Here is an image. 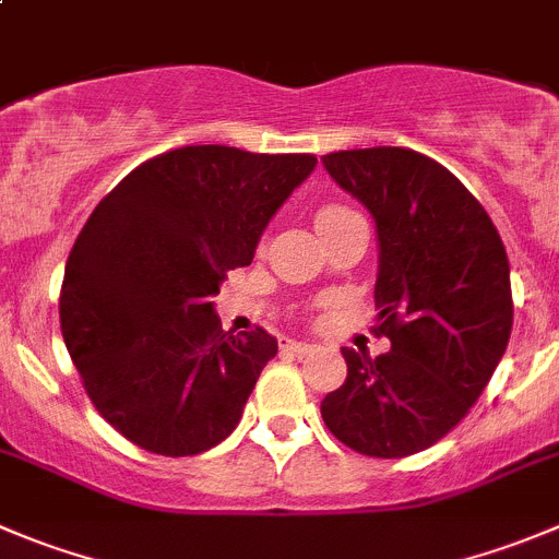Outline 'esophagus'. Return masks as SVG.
<instances>
[{"mask_svg":"<svg viewBox=\"0 0 559 559\" xmlns=\"http://www.w3.org/2000/svg\"><path fill=\"white\" fill-rule=\"evenodd\" d=\"M280 348H283V350H294V354H310V350H316V345H312V343H301V340L285 337L283 343H280Z\"/></svg>","mask_w":559,"mask_h":559,"instance_id":"1","label":"esophagus"}]
</instances>
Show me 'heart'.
Here are the masks:
<instances>
[{"mask_svg":"<svg viewBox=\"0 0 559 559\" xmlns=\"http://www.w3.org/2000/svg\"><path fill=\"white\" fill-rule=\"evenodd\" d=\"M350 216H356V214L350 209H345V205L326 203V205H321V209L316 211V227L321 230V236H323V233L332 230V227L340 225V222L350 219Z\"/></svg>","mask_w":559,"mask_h":559,"instance_id":"1","label":"heart"}]
</instances>
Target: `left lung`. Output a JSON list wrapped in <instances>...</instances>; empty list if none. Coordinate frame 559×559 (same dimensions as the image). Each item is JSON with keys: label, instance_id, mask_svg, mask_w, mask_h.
<instances>
[{"label": "left lung", "instance_id": "1", "mask_svg": "<svg viewBox=\"0 0 559 559\" xmlns=\"http://www.w3.org/2000/svg\"><path fill=\"white\" fill-rule=\"evenodd\" d=\"M323 167L376 219V334L392 348H343L348 376L321 417L356 453L406 459L469 414L508 348V252L475 194L425 153L337 151Z\"/></svg>", "mask_w": 559, "mask_h": 559}]
</instances>
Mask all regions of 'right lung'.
Wrapping results in <instances>:
<instances>
[{
  "instance_id": "obj_1",
  "label": "right lung",
  "mask_w": 559,
  "mask_h": 559,
  "mask_svg": "<svg viewBox=\"0 0 559 559\" xmlns=\"http://www.w3.org/2000/svg\"><path fill=\"white\" fill-rule=\"evenodd\" d=\"M312 153L186 145L131 169L84 222L66 263L60 329L95 412L136 448L205 453L236 430L263 329L222 332L211 296L312 173Z\"/></svg>"
}]
</instances>
